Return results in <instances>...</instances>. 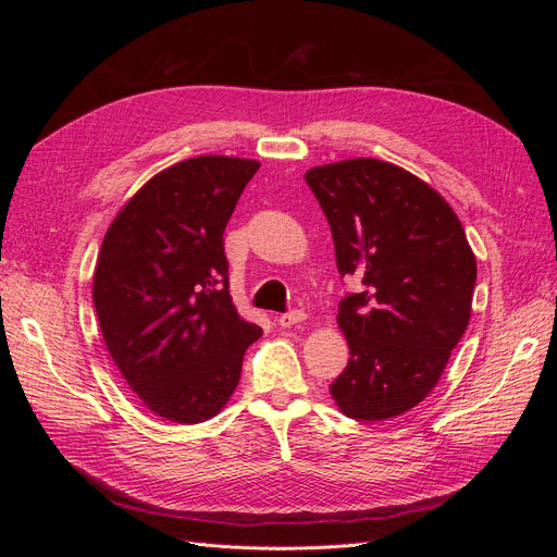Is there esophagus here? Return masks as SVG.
<instances>
[{"instance_id":"esophagus-1","label":"esophagus","mask_w":557,"mask_h":557,"mask_svg":"<svg viewBox=\"0 0 557 557\" xmlns=\"http://www.w3.org/2000/svg\"><path fill=\"white\" fill-rule=\"evenodd\" d=\"M307 320V313L305 311H290V313H281L278 318H276V323L281 325V327H293V325H297V323H305Z\"/></svg>"}]
</instances>
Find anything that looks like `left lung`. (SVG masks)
<instances>
[{
	"mask_svg": "<svg viewBox=\"0 0 557 557\" xmlns=\"http://www.w3.org/2000/svg\"><path fill=\"white\" fill-rule=\"evenodd\" d=\"M336 269L360 293L339 301L350 360L330 395L356 420H387L423 401L469 325L476 258L460 218L397 164L352 158L313 166Z\"/></svg>",
	"mask_w": 557,
	"mask_h": 557,
	"instance_id": "left-lung-1",
	"label": "left lung"
}]
</instances>
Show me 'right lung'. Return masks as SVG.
I'll list each match as a JSON object with an SVG mask.
<instances>
[{"instance_id": "obj_1", "label": "right lung", "mask_w": 557, "mask_h": 557, "mask_svg": "<svg viewBox=\"0 0 557 557\" xmlns=\"http://www.w3.org/2000/svg\"><path fill=\"white\" fill-rule=\"evenodd\" d=\"M258 160L199 156L129 197L99 250L92 301L109 356L139 401L205 423L239 385L262 330L230 297L223 232Z\"/></svg>"}]
</instances>
